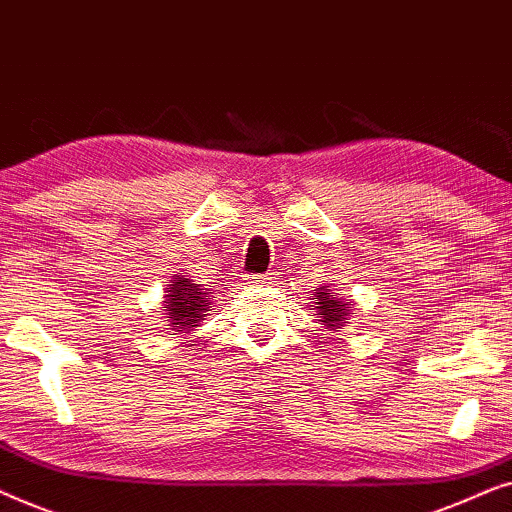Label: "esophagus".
<instances>
[{
    "label": "esophagus",
    "instance_id": "obj_1",
    "mask_svg": "<svg viewBox=\"0 0 512 512\" xmlns=\"http://www.w3.org/2000/svg\"><path fill=\"white\" fill-rule=\"evenodd\" d=\"M247 284H251V286H265V284H270V277L268 275H249L247 277Z\"/></svg>",
    "mask_w": 512,
    "mask_h": 512
}]
</instances>
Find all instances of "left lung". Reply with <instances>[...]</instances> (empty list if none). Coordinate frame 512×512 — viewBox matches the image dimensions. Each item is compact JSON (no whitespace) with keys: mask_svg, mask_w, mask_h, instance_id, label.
Returning a JSON list of instances; mask_svg holds the SVG:
<instances>
[{"mask_svg":"<svg viewBox=\"0 0 512 512\" xmlns=\"http://www.w3.org/2000/svg\"><path fill=\"white\" fill-rule=\"evenodd\" d=\"M312 310L317 312V321H321L328 331L338 333L340 328L349 324V317L354 314L352 300L345 298V293H338L333 284H319L317 289L310 293Z\"/></svg>","mask_w":512,"mask_h":512,"instance_id":"8db88e82","label":"left lung"}]
</instances>
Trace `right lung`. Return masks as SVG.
<instances>
[{
  "instance_id": "add662e5",
  "label": "right lung",
  "mask_w": 512,
  "mask_h": 512,
  "mask_svg": "<svg viewBox=\"0 0 512 512\" xmlns=\"http://www.w3.org/2000/svg\"><path fill=\"white\" fill-rule=\"evenodd\" d=\"M165 286L163 312L167 326H170V335H188L207 319L209 307H212L209 289L195 284V279L184 275V272L172 275Z\"/></svg>"
}]
</instances>
